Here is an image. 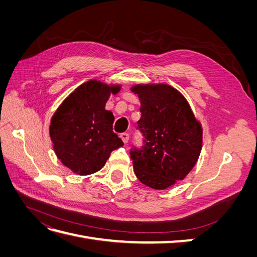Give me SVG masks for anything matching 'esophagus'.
I'll list each match as a JSON object with an SVG mask.
<instances>
[{"instance_id": "1", "label": "esophagus", "mask_w": 257, "mask_h": 257, "mask_svg": "<svg viewBox=\"0 0 257 257\" xmlns=\"http://www.w3.org/2000/svg\"><path fill=\"white\" fill-rule=\"evenodd\" d=\"M120 137H121V139H122L124 144H126V143L128 142L130 136H128L127 133H122V134H120Z\"/></svg>"}]
</instances>
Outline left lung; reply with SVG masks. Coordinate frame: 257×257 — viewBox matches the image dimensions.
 I'll return each instance as SVG.
<instances>
[{"label": "left lung", "mask_w": 257, "mask_h": 257, "mask_svg": "<svg viewBox=\"0 0 257 257\" xmlns=\"http://www.w3.org/2000/svg\"><path fill=\"white\" fill-rule=\"evenodd\" d=\"M131 91L141 100L138 128L142 149L131 151L139 181L165 190L183 180L195 166L203 147V127L186 98L166 83H138Z\"/></svg>", "instance_id": "obj_1"}]
</instances>
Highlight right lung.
Listing matches in <instances>:
<instances>
[{
	"instance_id": "1",
	"label": "right lung",
	"mask_w": 257,
	"mask_h": 257,
	"mask_svg": "<svg viewBox=\"0 0 257 257\" xmlns=\"http://www.w3.org/2000/svg\"><path fill=\"white\" fill-rule=\"evenodd\" d=\"M121 84L91 79L77 87L51 116L49 134L62 164L80 176L102 169L112 150L123 146L112 131L114 116L105 109Z\"/></svg>"
}]
</instances>
